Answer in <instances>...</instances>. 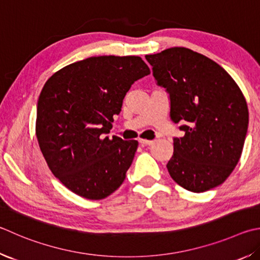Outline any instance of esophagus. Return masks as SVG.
Segmentation results:
<instances>
[{
  "label": "esophagus",
  "mask_w": 260,
  "mask_h": 260,
  "mask_svg": "<svg viewBox=\"0 0 260 260\" xmlns=\"http://www.w3.org/2000/svg\"><path fill=\"white\" fill-rule=\"evenodd\" d=\"M139 142H140L141 144H143V145H150V144L153 143V141L146 140V139H139Z\"/></svg>",
  "instance_id": "1"
}]
</instances>
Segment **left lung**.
<instances>
[{"label":"left lung","instance_id":"8db88e82","mask_svg":"<svg viewBox=\"0 0 260 260\" xmlns=\"http://www.w3.org/2000/svg\"><path fill=\"white\" fill-rule=\"evenodd\" d=\"M145 59L171 99V118L183 138L174 139L169 175L200 193L226 181L241 157L249 124L243 93L224 68L186 48H171Z\"/></svg>","mask_w":260,"mask_h":260}]
</instances>
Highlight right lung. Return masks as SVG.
<instances>
[{
  "mask_svg": "<svg viewBox=\"0 0 260 260\" xmlns=\"http://www.w3.org/2000/svg\"><path fill=\"white\" fill-rule=\"evenodd\" d=\"M150 74L140 56L101 55L52 75L37 102L36 136L52 174L88 200L119 187L139 142L109 139L132 84Z\"/></svg>",
  "mask_w": 260,
  "mask_h": 260,
  "instance_id": "1",
  "label": "right lung"
}]
</instances>
